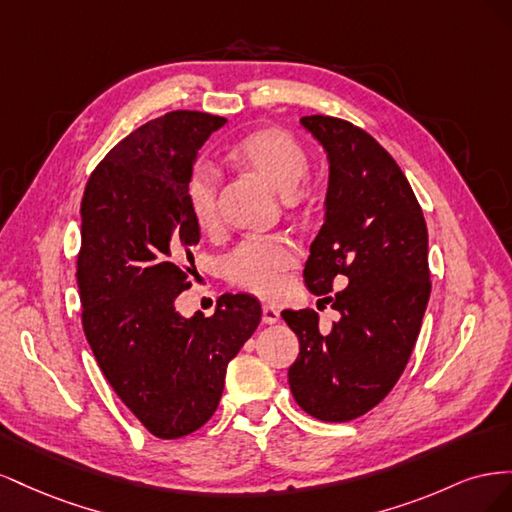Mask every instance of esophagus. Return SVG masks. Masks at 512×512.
Segmentation results:
<instances>
[{
  "mask_svg": "<svg viewBox=\"0 0 512 512\" xmlns=\"http://www.w3.org/2000/svg\"><path fill=\"white\" fill-rule=\"evenodd\" d=\"M277 320H280V309H275L271 305L262 307V322H265V324H275Z\"/></svg>",
  "mask_w": 512,
  "mask_h": 512,
  "instance_id": "1",
  "label": "esophagus"
}]
</instances>
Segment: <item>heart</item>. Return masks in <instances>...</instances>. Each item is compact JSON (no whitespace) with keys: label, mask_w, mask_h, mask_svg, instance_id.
<instances>
[{"label":"heart","mask_w":512,"mask_h":512,"mask_svg":"<svg viewBox=\"0 0 512 512\" xmlns=\"http://www.w3.org/2000/svg\"><path fill=\"white\" fill-rule=\"evenodd\" d=\"M237 160L271 188L290 198L309 173L303 145L284 130H260L237 145ZM220 173L209 162H198L185 183V203L194 222L209 230L218 224ZM297 265V247L286 237H250L237 243L222 260L224 277L258 297H275L284 286V275Z\"/></svg>","instance_id":"1"}]
</instances>
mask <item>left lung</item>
<instances>
[{"mask_svg": "<svg viewBox=\"0 0 512 512\" xmlns=\"http://www.w3.org/2000/svg\"><path fill=\"white\" fill-rule=\"evenodd\" d=\"M301 126L329 162L305 286L324 297L348 284L327 297L339 312L327 335L316 312H282L299 337L288 384L307 414L344 423L378 406L408 365L431 292L427 226L406 175L376 138L324 115L301 117Z\"/></svg>", "mask_w": 512, "mask_h": 512, "instance_id": "1", "label": "left lung"}]
</instances>
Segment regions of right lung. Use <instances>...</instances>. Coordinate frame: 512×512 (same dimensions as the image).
Segmentation results:
<instances>
[{"instance_id":"obj_1","label":"right lung","mask_w":512,"mask_h":512,"mask_svg":"<svg viewBox=\"0 0 512 512\" xmlns=\"http://www.w3.org/2000/svg\"><path fill=\"white\" fill-rule=\"evenodd\" d=\"M226 123L198 111L153 119L108 153L81 203L76 284L85 337L119 399L153 436L203 427L220 404L226 367L260 322L250 294H222L213 316L185 318L190 247L200 228L185 203L198 149Z\"/></svg>"}]
</instances>
